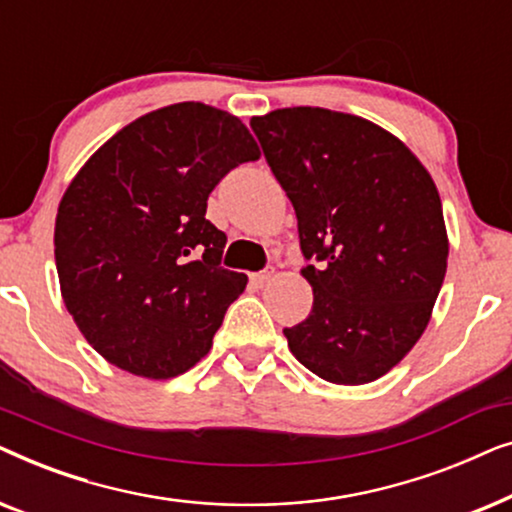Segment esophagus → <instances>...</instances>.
<instances>
[{"mask_svg": "<svg viewBox=\"0 0 512 512\" xmlns=\"http://www.w3.org/2000/svg\"><path fill=\"white\" fill-rule=\"evenodd\" d=\"M272 277H275V268H268L263 272H254V275H251V282H254L256 286H265Z\"/></svg>", "mask_w": 512, "mask_h": 512, "instance_id": "esophagus-1", "label": "esophagus"}]
</instances>
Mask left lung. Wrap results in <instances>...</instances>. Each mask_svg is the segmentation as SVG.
<instances>
[{"label": "left lung", "instance_id": "left-lung-1", "mask_svg": "<svg viewBox=\"0 0 512 512\" xmlns=\"http://www.w3.org/2000/svg\"><path fill=\"white\" fill-rule=\"evenodd\" d=\"M298 219L312 312L284 328L307 370L368 384L417 345L443 286L450 240L438 188L415 153L373 121L321 107L251 118Z\"/></svg>", "mask_w": 512, "mask_h": 512}]
</instances>
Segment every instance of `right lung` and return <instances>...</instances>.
Returning <instances> with one entry per match:
<instances>
[{"mask_svg":"<svg viewBox=\"0 0 512 512\" xmlns=\"http://www.w3.org/2000/svg\"><path fill=\"white\" fill-rule=\"evenodd\" d=\"M261 158L240 118L179 102L135 118L69 181L55 216L67 312L111 366L170 380L212 349L247 275L221 268L214 186Z\"/></svg>","mask_w":512,"mask_h":512,"instance_id":"add662e5","label":"right lung"}]
</instances>
